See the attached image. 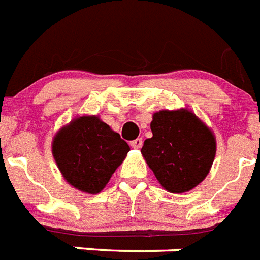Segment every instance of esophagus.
Wrapping results in <instances>:
<instances>
[{
	"mask_svg": "<svg viewBox=\"0 0 260 260\" xmlns=\"http://www.w3.org/2000/svg\"><path fill=\"white\" fill-rule=\"evenodd\" d=\"M142 145H143V141H142V138H137V139H134V141L130 142V146H132L133 148H141Z\"/></svg>",
	"mask_w": 260,
	"mask_h": 260,
	"instance_id": "esophagus-1",
	"label": "esophagus"
}]
</instances>
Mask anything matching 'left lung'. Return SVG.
<instances>
[{
	"mask_svg": "<svg viewBox=\"0 0 260 260\" xmlns=\"http://www.w3.org/2000/svg\"><path fill=\"white\" fill-rule=\"evenodd\" d=\"M151 138L141 152L161 187L171 193L193 189L216 156L214 134L188 109L154 113Z\"/></svg>",
	"mask_w": 260,
	"mask_h": 260,
	"instance_id": "8db88e82",
	"label": "left lung"
}]
</instances>
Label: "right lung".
Returning a JSON list of instances; mask_svg holds the SVG:
<instances>
[{
	"label": "right lung",
	"instance_id": "1",
	"mask_svg": "<svg viewBox=\"0 0 260 260\" xmlns=\"http://www.w3.org/2000/svg\"><path fill=\"white\" fill-rule=\"evenodd\" d=\"M130 147L97 115H83L61 127L52 141V155L73 188L97 194L125 160Z\"/></svg>",
	"mask_w": 260,
	"mask_h": 260
}]
</instances>
